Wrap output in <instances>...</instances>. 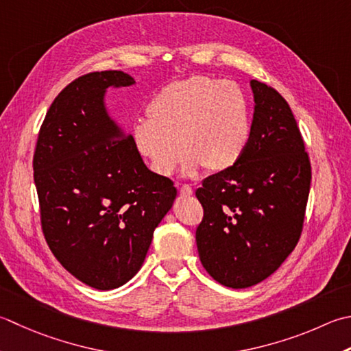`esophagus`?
Wrapping results in <instances>:
<instances>
[{
    "mask_svg": "<svg viewBox=\"0 0 351 351\" xmlns=\"http://www.w3.org/2000/svg\"><path fill=\"white\" fill-rule=\"evenodd\" d=\"M180 193H181L182 196H191V195H193V189H191L190 185L184 184V185H181V189H180Z\"/></svg>",
    "mask_w": 351,
    "mask_h": 351,
    "instance_id": "34e87169",
    "label": "esophagus"
}]
</instances>
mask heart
<instances>
[{
	"mask_svg": "<svg viewBox=\"0 0 351 351\" xmlns=\"http://www.w3.org/2000/svg\"><path fill=\"white\" fill-rule=\"evenodd\" d=\"M149 121L136 123V152L160 176H170L185 155L184 171L234 166L250 141V106L236 82L190 75L164 86L146 108Z\"/></svg>",
	"mask_w": 351,
	"mask_h": 351,
	"instance_id": "obj_1",
	"label": "heart"
}]
</instances>
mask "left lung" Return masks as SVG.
Masks as SVG:
<instances>
[{"mask_svg":"<svg viewBox=\"0 0 351 351\" xmlns=\"http://www.w3.org/2000/svg\"><path fill=\"white\" fill-rule=\"evenodd\" d=\"M250 141L234 166L205 178L196 197L201 263L219 283L245 289L276 272L303 231L312 167L287 101L251 80Z\"/></svg>","mask_w":351,"mask_h":351,"instance_id":"left-lung-1","label":"left lung"}]
</instances>
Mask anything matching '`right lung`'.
I'll list each match as a JSON object with an SVG mask.
<instances>
[{
  "label": "right lung",
  "instance_id": "1",
  "mask_svg": "<svg viewBox=\"0 0 351 351\" xmlns=\"http://www.w3.org/2000/svg\"><path fill=\"white\" fill-rule=\"evenodd\" d=\"M123 71H95L66 85L47 111L33 156L40 223L54 257L82 283L111 291L132 278L176 197L150 171L132 135L109 117V86Z\"/></svg>",
  "mask_w": 351,
  "mask_h": 351
}]
</instances>
